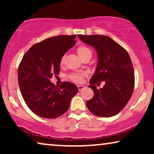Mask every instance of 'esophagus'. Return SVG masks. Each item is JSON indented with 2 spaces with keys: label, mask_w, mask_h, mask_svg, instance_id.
<instances>
[{
  "label": "esophagus",
  "mask_w": 154,
  "mask_h": 154,
  "mask_svg": "<svg viewBox=\"0 0 154 154\" xmlns=\"http://www.w3.org/2000/svg\"><path fill=\"white\" fill-rule=\"evenodd\" d=\"M85 86H84V85H78V89H79V91H81V90H83V89H84V88H85Z\"/></svg>",
  "instance_id": "esophagus-1"
}]
</instances>
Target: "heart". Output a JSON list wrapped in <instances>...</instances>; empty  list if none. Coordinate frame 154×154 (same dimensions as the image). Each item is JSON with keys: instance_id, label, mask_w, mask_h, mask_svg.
<instances>
[{"instance_id": "1", "label": "heart", "mask_w": 154, "mask_h": 154, "mask_svg": "<svg viewBox=\"0 0 154 154\" xmlns=\"http://www.w3.org/2000/svg\"><path fill=\"white\" fill-rule=\"evenodd\" d=\"M77 53L79 54V57L83 60L85 57H90L92 55V51L89 47L86 45H81L77 48ZM64 62V57H61L60 60V65L62 66ZM85 75V73H72L69 75V79L75 83H81L83 81V79Z\"/></svg>"}]
</instances>
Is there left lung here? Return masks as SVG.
Returning a JSON list of instances; mask_svg holds the SVG:
<instances>
[{
    "label": "left lung",
    "mask_w": 154,
    "mask_h": 154,
    "mask_svg": "<svg viewBox=\"0 0 154 154\" xmlns=\"http://www.w3.org/2000/svg\"><path fill=\"white\" fill-rule=\"evenodd\" d=\"M83 43L91 45L98 56L95 72L90 80L94 92L86 102L89 111L100 117H111L123 110L131 97L134 87V73L128 52L106 35H78ZM105 85L96 88L100 82Z\"/></svg>",
    "instance_id": "obj_1"
}]
</instances>
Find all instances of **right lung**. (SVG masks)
<instances>
[{"mask_svg": "<svg viewBox=\"0 0 154 154\" xmlns=\"http://www.w3.org/2000/svg\"><path fill=\"white\" fill-rule=\"evenodd\" d=\"M75 35L49 38L31 46L18 68V83L25 103L35 114L55 119L69 109L77 86L63 82L55 86L50 79L60 73L61 57L75 44Z\"/></svg>", "mask_w": 154, "mask_h": 154, "instance_id": "1", "label": "right lung"}]
</instances>
